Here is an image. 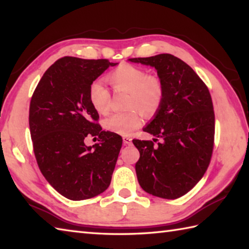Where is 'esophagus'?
<instances>
[{
  "mask_svg": "<svg viewBox=\"0 0 249 249\" xmlns=\"http://www.w3.org/2000/svg\"><path fill=\"white\" fill-rule=\"evenodd\" d=\"M131 139L130 137H127V136H125V137H123V141H124V144H130L131 143Z\"/></svg>",
  "mask_w": 249,
  "mask_h": 249,
  "instance_id": "obj_1",
  "label": "esophagus"
}]
</instances>
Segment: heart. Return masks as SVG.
<instances>
[{
  "mask_svg": "<svg viewBox=\"0 0 249 249\" xmlns=\"http://www.w3.org/2000/svg\"><path fill=\"white\" fill-rule=\"evenodd\" d=\"M107 80L116 93H126V112L114 113L104 121V127L113 134L128 136L138 128L142 112L146 116L154 114L165 96V86L155 75H147L145 70L131 64H121L107 76ZM89 103L100 114L110 109V93L102 83L93 82L89 89Z\"/></svg>",
  "mask_w": 249,
  "mask_h": 249,
  "instance_id": "obj_1",
  "label": "heart"
}]
</instances>
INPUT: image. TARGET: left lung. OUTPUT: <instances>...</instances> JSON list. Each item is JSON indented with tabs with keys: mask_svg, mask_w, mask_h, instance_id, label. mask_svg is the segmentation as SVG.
I'll return each instance as SVG.
<instances>
[{
	"mask_svg": "<svg viewBox=\"0 0 249 249\" xmlns=\"http://www.w3.org/2000/svg\"><path fill=\"white\" fill-rule=\"evenodd\" d=\"M154 67L165 96L144 131L161 139L133 140L139 150L136 173L142 189L163 199L187 194L206 171L215 134L213 103L208 87L194 70L169 53L128 59Z\"/></svg>",
	"mask_w": 249,
	"mask_h": 249,
	"instance_id": "1",
	"label": "left lung"
}]
</instances>
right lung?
<instances>
[{"label":"right lung","instance_id":"right-lung-1","mask_svg":"<svg viewBox=\"0 0 249 249\" xmlns=\"http://www.w3.org/2000/svg\"><path fill=\"white\" fill-rule=\"evenodd\" d=\"M108 60L64 56L46 71L30 104L29 124L41 173L57 193L79 201L109 187L122 137L102 130L89 89L109 66ZM98 135L92 147L87 136Z\"/></svg>","mask_w":249,"mask_h":249}]
</instances>
